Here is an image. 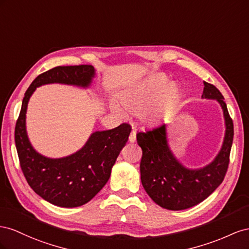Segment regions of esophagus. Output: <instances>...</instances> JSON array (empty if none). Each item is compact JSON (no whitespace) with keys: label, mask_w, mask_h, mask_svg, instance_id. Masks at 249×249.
<instances>
[{"label":"esophagus","mask_w":249,"mask_h":249,"mask_svg":"<svg viewBox=\"0 0 249 249\" xmlns=\"http://www.w3.org/2000/svg\"><path fill=\"white\" fill-rule=\"evenodd\" d=\"M137 140V133H136V130H132L130 132V136H129V142L130 143H134Z\"/></svg>","instance_id":"34e87169"}]
</instances>
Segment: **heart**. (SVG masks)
I'll list each match as a JSON object with an SVG mask.
<instances>
[{"label": "heart", "mask_w": 249, "mask_h": 249, "mask_svg": "<svg viewBox=\"0 0 249 249\" xmlns=\"http://www.w3.org/2000/svg\"><path fill=\"white\" fill-rule=\"evenodd\" d=\"M179 99V89L174 83H169L165 76H155L139 87L126 91L121 97V107L111 103V109L120 116L126 111L138 113L146 123H155L171 110Z\"/></svg>", "instance_id": "obj_1"}]
</instances>
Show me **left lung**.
Segmentation results:
<instances>
[{"label": "left lung", "mask_w": 249, "mask_h": 249, "mask_svg": "<svg viewBox=\"0 0 249 249\" xmlns=\"http://www.w3.org/2000/svg\"><path fill=\"white\" fill-rule=\"evenodd\" d=\"M203 83L201 97L217 100L225 120L223 144L211 164L199 169L181 165L169 147L165 123L137 134L138 144L143 150L140 165L142 184L151 199L167 210H186L203 201L221 184L229 168L232 120L219 89L211 83Z\"/></svg>", "instance_id": "left-lung-1"}]
</instances>
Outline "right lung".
Wrapping results in <instances>:
<instances>
[{
  "label": "right lung",
  "mask_w": 249,
  "mask_h": 249,
  "mask_svg": "<svg viewBox=\"0 0 249 249\" xmlns=\"http://www.w3.org/2000/svg\"><path fill=\"white\" fill-rule=\"evenodd\" d=\"M94 77L95 69L89 65L56 67L38 75L26 90L16 124L14 139L27 182L37 195L57 207L76 208L93 199L109 179L131 127L123 123L110 130L96 131L80 150L66 158L50 159L35 150L28 139V102L40 85L61 83L87 89Z\"/></svg>",
  "instance_id": "right-lung-1"
}]
</instances>
